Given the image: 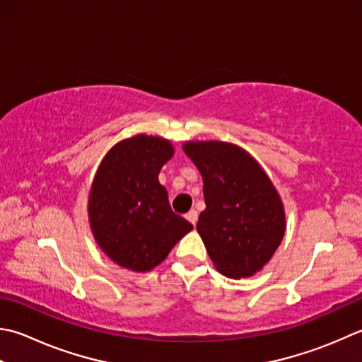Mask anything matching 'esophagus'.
I'll use <instances>...</instances> for the list:
<instances>
[{
    "label": "esophagus",
    "mask_w": 362,
    "mask_h": 362,
    "mask_svg": "<svg viewBox=\"0 0 362 362\" xmlns=\"http://www.w3.org/2000/svg\"><path fill=\"white\" fill-rule=\"evenodd\" d=\"M185 218L188 219V221L193 224V226H196V223H197V211L196 210H189L188 214L185 215Z\"/></svg>",
    "instance_id": "34e87169"
}]
</instances>
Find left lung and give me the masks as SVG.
<instances>
[{
    "label": "left lung",
    "instance_id": "8db88e82",
    "mask_svg": "<svg viewBox=\"0 0 362 362\" xmlns=\"http://www.w3.org/2000/svg\"><path fill=\"white\" fill-rule=\"evenodd\" d=\"M199 169L205 210L196 229L216 270L247 278L270 262L286 232L278 191L250 153L229 143H187Z\"/></svg>",
    "mask_w": 362,
    "mask_h": 362
}]
</instances>
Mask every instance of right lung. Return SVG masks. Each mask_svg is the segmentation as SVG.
<instances>
[{
	"instance_id": "1",
	"label": "right lung",
	"mask_w": 362,
	"mask_h": 362,
	"mask_svg": "<svg viewBox=\"0 0 362 362\" xmlns=\"http://www.w3.org/2000/svg\"><path fill=\"white\" fill-rule=\"evenodd\" d=\"M173 155L169 141L138 134L117 143L98 166L88 207L90 229L108 257L127 270H152L193 229L174 214L158 182Z\"/></svg>"
}]
</instances>
